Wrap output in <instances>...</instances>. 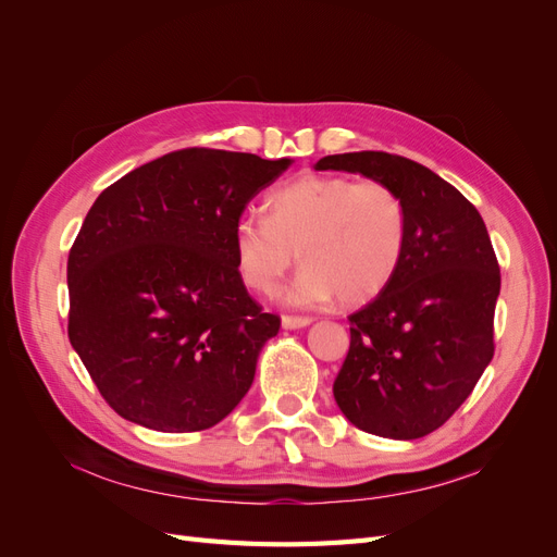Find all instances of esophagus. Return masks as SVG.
<instances>
[{
    "label": "esophagus",
    "instance_id": "1",
    "mask_svg": "<svg viewBox=\"0 0 557 557\" xmlns=\"http://www.w3.org/2000/svg\"><path fill=\"white\" fill-rule=\"evenodd\" d=\"M313 323V318L309 315H283L281 318V325L285 330H299V327H307Z\"/></svg>",
    "mask_w": 557,
    "mask_h": 557
}]
</instances>
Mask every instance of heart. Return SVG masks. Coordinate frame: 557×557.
<instances>
[{"label":"heart","mask_w":557,"mask_h":557,"mask_svg":"<svg viewBox=\"0 0 557 557\" xmlns=\"http://www.w3.org/2000/svg\"><path fill=\"white\" fill-rule=\"evenodd\" d=\"M407 207L391 185L339 174H309L264 199V215L234 227L237 269L250 290L276 295L299 258L290 305H320L336 295L358 307L385 290L404 260Z\"/></svg>","instance_id":"b5f03b06"}]
</instances>
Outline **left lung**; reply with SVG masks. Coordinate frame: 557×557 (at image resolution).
<instances>
[{
  "label": "left lung",
  "instance_id": "1",
  "mask_svg": "<svg viewBox=\"0 0 557 557\" xmlns=\"http://www.w3.org/2000/svg\"><path fill=\"white\" fill-rule=\"evenodd\" d=\"M315 170L360 172L407 207L409 237L395 278L350 313L334 399L362 432L418 440L440 430L474 391L495 352L499 264L476 207L409 158L360 150Z\"/></svg>",
  "mask_w": 557,
  "mask_h": 557
}]
</instances>
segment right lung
I'll list each match as a JSON object with an SVG mask.
<instances>
[{"label": "right lung", "mask_w": 557, "mask_h": 557, "mask_svg": "<svg viewBox=\"0 0 557 557\" xmlns=\"http://www.w3.org/2000/svg\"><path fill=\"white\" fill-rule=\"evenodd\" d=\"M288 164L181 148L95 199L66 260V334L117 416L199 432L248 393L281 318L248 295L234 227Z\"/></svg>", "instance_id": "add662e5"}]
</instances>
